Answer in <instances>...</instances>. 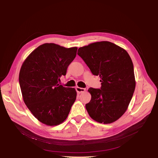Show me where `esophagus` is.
<instances>
[{
    "label": "esophagus",
    "instance_id": "obj_1",
    "mask_svg": "<svg viewBox=\"0 0 158 158\" xmlns=\"http://www.w3.org/2000/svg\"><path fill=\"white\" fill-rule=\"evenodd\" d=\"M76 92H78V94H81V93H82V92H85V88H83L76 87Z\"/></svg>",
    "mask_w": 158,
    "mask_h": 158
}]
</instances>
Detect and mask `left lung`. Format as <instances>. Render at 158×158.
<instances>
[{
	"instance_id": "8db88e82",
	"label": "left lung",
	"mask_w": 158,
	"mask_h": 158,
	"mask_svg": "<svg viewBox=\"0 0 158 158\" xmlns=\"http://www.w3.org/2000/svg\"><path fill=\"white\" fill-rule=\"evenodd\" d=\"M78 55L95 76L100 89L90 88V102L85 104L89 115L99 123L116 121L125 113L136 86L132 61L124 49L109 41L95 42L80 47Z\"/></svg>"
}]
</instances>
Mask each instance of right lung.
I'll list each match as a JSON object with an SVG mask.
<instances>
[{"mask_svg":"<svg viewBox=\"0 0 158 158\" xmlns=\"http://www.w3.org/2000/svg\"><path fill=\"white\" fill-rule=\"evenodd\" d=\"M77 49L44 44L33 51L22 65L19 83L23 102L33 115L46 125L63 123L75 102L76 89L63 87L59 81L66 75Z\"/></svg>","mask_w":158,"mask_h":158,"instance_id":"right-lung-1","label":"right lung"}]
</instances>
